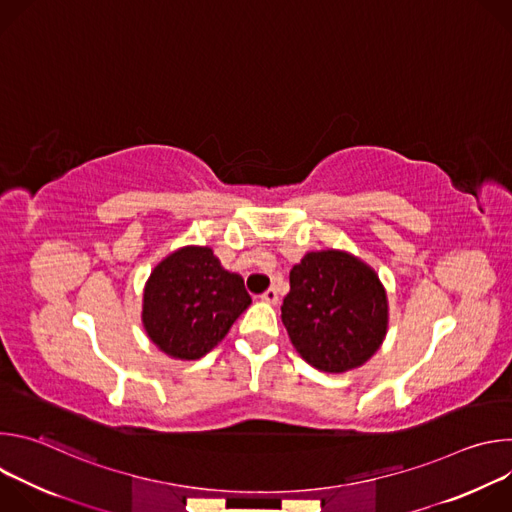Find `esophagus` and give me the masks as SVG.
<instances>
[{
	"label": "esophagus",
	"instance_id": "esophagus-1",
	"mask_svg": "<svg viewBox=\"0 0 512 512\" xmlns=\"http://www.w3.org/2000/svg\"><path fill=\"white\" fill-rule=\"evenodd\" d=\"M261 300L265 302V304H271V306H275L277 302H279V294H277V289L275 287H269L265 294L261 296Z\"/></svg>",
	"mask_w": 512,
	"mask_h": 512
}]
</instances>
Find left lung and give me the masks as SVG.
<instances>
[{
    "instance_id": "obj_1",
    "label": "left lung",
    "mask_w": 512,
    "mask_h": 512,
    "mask_svg": "<svg viewBox=\"0 0 512 512\" xmlns=\"http://www.w3.org/2000/svg\"><path fill=\"white\" fill-rule=\"evenodd\" d=\"M281 322L308 364L340 375L381 348L389 328L387 289L369 263L348 251H308L289 271Z\"/></svg>"
}]
</instances>
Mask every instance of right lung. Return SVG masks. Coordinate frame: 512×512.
<instances>
[{
	"label": "right lung",
	"mask_w": 512,
	"mask_h": 512,
	"mask_svg": "<svg viewBox=\"0 0 512 512\" xmlns=\"http://www.w3.org/2000/svg\"><path fill=\"white\" fill-rule=\"evenodd\" d=\"M239 273L227 271L212 247L186 245L164 257L143 287L141 324L176 360H198L221 342L249 308Z\"/></svg>",
	"instance_id": "1"
}]
</instances>
